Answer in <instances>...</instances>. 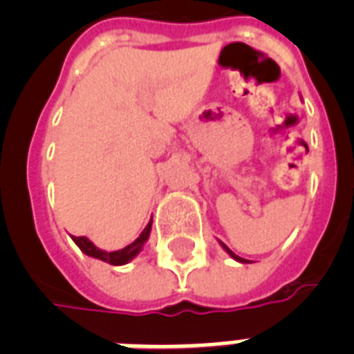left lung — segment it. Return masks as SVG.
Returning a JSON list of instances; mask_svg holds the SVG:
<instances>
[{
  "instance_id": "left-lung-1",
  "label": "left lung",
  "mask_w": 354,
  "mask_h": 354,
  "mask_svg": "<svg viewBox=\"0 0 354 354\" xmlns=\"http://www.w3.org/2000/svg\"><path fill=\"white\" fill-rule=\"evenodd\" d=\"M221 246H222V248H224V250H226V252H227V253H230V255H232V259H235V261H239V263H248L246 259H242V257H239V255H235V253H233V252H232V250H230V248H227V246H226V244H224V242H221Z\"/></svg>"
}]
</instances>
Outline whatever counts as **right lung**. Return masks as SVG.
Wrapping results in <instances>:
<instances>
[{
  "mask_svg": "<svg viewBox=\"0 0 354 354\" xmlns=\"http://www.w3.org/2000/svg\"><path fill=\"white\" fill-rule=\"evenodd\" d=\"M150 230H152V221L147 224V227H145L143 232H141V235H139L132 244H128V246H124L122 250H118V252H104L101 248H97L88 236L71 235V239H73L75 244L80 248V252L86 253V255L99 259V261H104V263H110L113 264V266H121V264L130 263V261L143 250L145 242L149 241Z\"/></svg>",
  "mask_w": 354,
  "mask_h": 354,
  "instance_id": "obj_1",
  "label": "right lung"
}]
</instances>
